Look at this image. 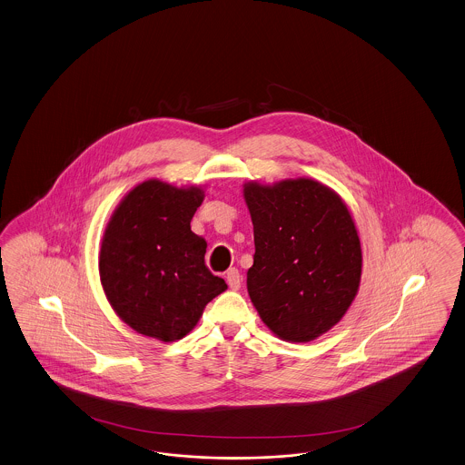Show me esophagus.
<instances>
[{
  "mask_svg": "<svg viewBox=\"0 0 465 465\" xmlns=\"http://www.w3.org/2000/svg\"><path fill=\"white\" fill-rule=\"evenodd\" d=\"M226 282H228V287H230L232 291H239L242 285L241 272H239L237 268H230V270L226 272Z\"/></svg>",
  "mask_w": 465,
  "mask_h": 465,
  "instance_id": "34e87169",
  "label": "esophagus"
}]
</instances>
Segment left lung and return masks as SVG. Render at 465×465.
<instances>
[{"mask_svg":"<svg viewBox=\"0 0 465 465\" xmlns=\"http://www.w3.org/2000/svg\"><path fill=\"white\" fill-rule=\"evenodd\" d=\"M243 197L254 224L247 291L280 339L308 342L344 316L358 292L361 249L339 195L313 180L249 183Z\"/></svg>","mask_w":465,"mask_h":465,"instance_id":"obj_1","label":"left lung"}]
</instances>
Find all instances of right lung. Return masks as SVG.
<instances>
[{"instance_id":"right-lung-1","label":"right lung","mask_w":465,"mask_h":465,"mask_svg":"<svg viewBox=\"0 0 465 465\" xmlns=\"http://www.w3.org/2000/svg\"><path fill=\"white\" fill-rule=\"evenodd\" d=\"M201 188L159 180L134 186L112 214L100 249V280L114 312L140 334L176 341L226 289L205 266V243L190 230Z\"/></svg>"}]
</instances>
